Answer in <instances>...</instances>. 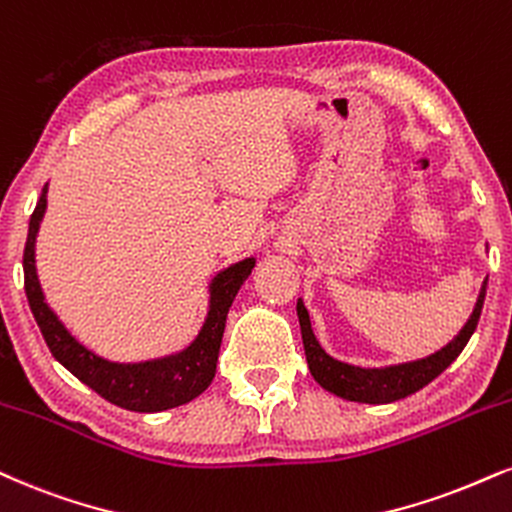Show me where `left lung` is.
<instances>
[{
    "label": "left lung",
    "mask_w": 512,
    "mask_h": 512,
    "mask_svg": "<svg viewBox=\"0 0 512 512\" xmlns=\"http://www.w3.org/2000/svg\"><path fill=\"white\" fill-rule=\"evenodd\" d=\"M486 295V279L482 283V291H479L477 305H474L470 319L460 329V334L448 343L446 348H441L439 353L422 357L415 362H403V365H391L384 369H365L348 365V362L334 360L331 355L324 353V348L319 346L315 331H312L310 315H307L303 300H298V319H300V331H303V346L307 367H310L312 377L322 389L331 391L334 396H341L346 400H355V403H393L410 393L424 389L429 381H434L439 374L446 369L451 362L463 353V348L470 341V336L477 329L479 315H482Z\"/></svg>",
    "instance_id": "1"
}]
</instances>
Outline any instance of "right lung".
<instances>
[{"label": "right lung", "instance_id": "obj_1", "mask_svg": "<svg viewBox=\"0 0 512 512\" xmlns=\"http://www.w3.org/2000/svg\"><path fill=\"white\" fill-rule=\"evenodd\" d=\"M45 209L47 186L42 188L38 205L30 217L26 250H23V281H26L28 305L52 355L69 369L73 377H78L104 400L123 410L162 412L200 396L212 384L214 372H217L226 315H229L238 288L243 286V281L255 267V257L231 264L229 269L214 276L209 283L207 319L186 350L145 362H109L78 343L59 322L52 307L45 303V293H42L38 272H35V238H38Z\"/></svg>", "mask_w": 512, "mask_h": 512}]
</instances>
